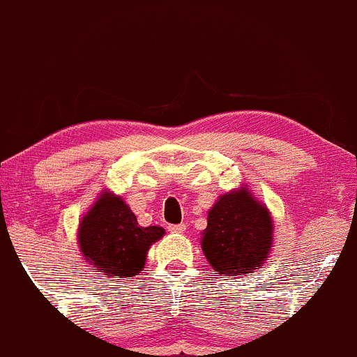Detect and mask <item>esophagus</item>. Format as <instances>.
I'll list each match as a JSON object with an SVG mask.
<instances>
[{"mask_svg":"<svg viewBox=\"0 0 357 357\" xmlns=\"http://www.w3.org/2000/svg\"><path fill=\"white\" fill-rule=\"evenodd\" d=\"M185 228H187V226L183 225V223H180V225H170V226H168V229H170L172 233H183V231H185Z\"/></svg>","mask_w":357,"mask_h":357,"instance_id":"1","label":"esophagus"}]
</instances>
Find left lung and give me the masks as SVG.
I'll return each mask as SVG.
<instances>
[{"instance_id": "8db88e82", "label": "left lung", "mask_w": 357, "mask_h": 357, "mask_svg": "<svg viewBox=\"0 0 357 357\" xmlns=\"http://www.w3.org/2000/svg\"><path fill=\"white\" fill-rule=\"evenodd\" d=\"M272 233L269 209L241 187L221 195L209 209L201 247L216 274L243 275L267 260Z\"/></svg>"}]
</instances>
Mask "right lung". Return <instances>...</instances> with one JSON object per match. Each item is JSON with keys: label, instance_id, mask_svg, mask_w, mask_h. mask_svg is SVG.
Here are the masks:
<instances>
[{"label": "right lung", "instance_id": "add662e5", "mask_svg": "<svg viewBox=\"0 0 357 357\" xmlns=\"http://www.w3.org/2000/svg\"><path fill=\"white\" fill-rule=\"evenodd\" d=\"M163 235L160 226L137 225L136 214L122 197L103 192L79 223L78 243L95 272L107 279H124L143 271L149 247Z\"/></svg>", "mask_w": 357, "mask_h": 357}]
</instances>
